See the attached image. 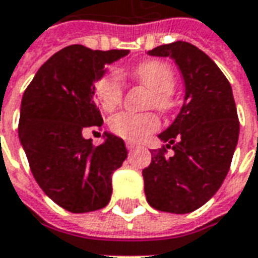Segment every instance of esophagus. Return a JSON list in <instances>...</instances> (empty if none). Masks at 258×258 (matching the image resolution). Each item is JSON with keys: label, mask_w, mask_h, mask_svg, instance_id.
<instances>
[{"label": "esophagus", "mask_w": 258, "mask_h": 258, "mask_svg": "<svg viewBox=\"0 0 258 258\" xmlns=\"http://www.w3.org/2000/svg\"><path fill=\"white\" fill-rule=\"evenodd\" d=\"M126 148H127L129 151H132V149H136V148H139V145L132 144V142H126Z\"/></svg>", "instance_id": "obj_1"}]
</instances>
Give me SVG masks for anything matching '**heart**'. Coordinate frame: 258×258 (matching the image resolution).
Masks as SVG:
<instances>
[{
  "instance_id": "1",
  "label": "heart",
  "mask_w": 258,
  "mask_h": 258,
  "mask_svg": "<svg viewBox=\"0 0 258 258\" xmlns=\"http://www.w3.org/2000/svg\"><path fill=\"white\" fill-rule=\"evenodd\" d=\"M138 82L152 90L151 104L162 110L172 107V89L175 75L169 66L159 60H149L139 64L134 72ZM94 94L99 104L106 112L114 110L123 97V83L116 72H109L100 77L94 87ZM109 127L114 135L129 139L141 141L146 135L159 127V119L155 113H132L120 112L109 120Z\"/></svg>"
}]
</instances>
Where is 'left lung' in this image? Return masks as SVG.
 <instances>
[{"mask_svg":"<svg viewBox=\"0 0 258 258\" xmlns=\"http://www.w3.org/2000/svg\"><path fill=\"white\" fill-rule=\"evenodd\" d=\"M148 54L172 58L181 70L185 96L172 124L158 135L166 144L164 149L152 151V162L142 171L146 201L165 213H192L220 189L238 142L231 85L191 43L159 45ZM166 147L173 148L172 157L164 155Z\"/></svg>","mask_w":258,"mask_h":258,"instance_id":"obj_1","label":"left lung"}]
</instances>
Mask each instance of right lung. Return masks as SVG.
Returning a JSON list of instances; mask_svg holds the SVG:
<instances>
[{"label": "right lung", "instance_id": "right-lung-1", "mask_svg": "<svg viewBox=\"0 0 258 258\" xmlns=\"http://www.w3.org/2000/svg\"><path fill=\"white\" fill-rule=\"evenodd\" d=\"M129 50H92L73 44L53 54L25 89L18 136L31 172L44 194L70 213L106 207L112 175L127 156L123 139L104 132L93 146L83 129L102 126L94 83Z\"/></svg>", "mask_w": 258, "mask_h": 258}]
</instances>
